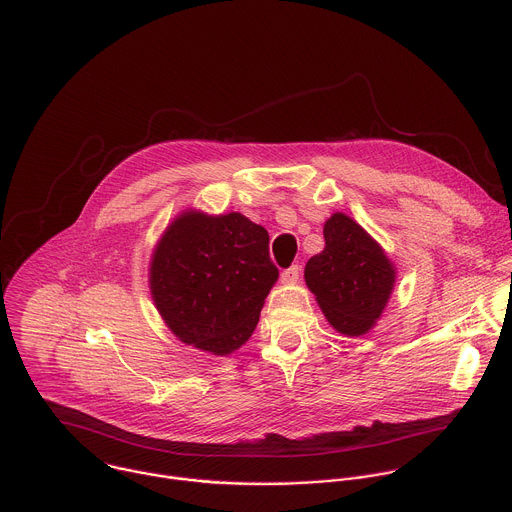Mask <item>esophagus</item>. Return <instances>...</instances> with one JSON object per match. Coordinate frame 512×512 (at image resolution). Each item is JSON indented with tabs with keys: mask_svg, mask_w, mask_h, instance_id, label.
Here are the masks:
<instances>
[{
	"mask_svg": "<svg viewBox=\"0 0 512 512\" xmlns=\"http://www.w3.org/2000/svg\"><path fill=\"white\" fill-rule=\"evenodd\" d=\"M299 280V266H290L288 270L282 272V282L284 284H295Z\"/></svg>",
	"mask_w": 512,
	"mask_h": 512,
	"instance_id": "esophagus-1",
	"label": "esophagus"
}]
</instances>
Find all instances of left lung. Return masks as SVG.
<instances>
[{"mask_svg": "<svg viewBox=\"0 0 512 512\" xmlns=\"http://www.w3.org/2000/svg\"><path fill=\"white\" fill-rule=\"evenodd\" d=\"M323 236L325 248L305 264V284L339 333L365 335L390 299L394 264L365 228L343 213L327 219Z\"/></svg>", "mask_w": 512, "mask_h": 512, "instance_id": "8db88e82", "label": "left lung"}]
</instances>
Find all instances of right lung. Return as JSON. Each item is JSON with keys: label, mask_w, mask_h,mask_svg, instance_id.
Returning a JSON list of instances; mask_svg holds the SVG:
<instances>
[{"label": "right lung", "mask_w": 512, "mask_h": 512, "mask_svg": "<svg viewBox=\"0 0 512 512\" xmlns=\"http://www.w3.org/2000/svg\"><path fill=\"white\" fill-rule=\"evenodd\" d=\"M270 236L240 213L185 211L151 254L153 303L179 341L213 355L240 349L278 280Z\"/></svg>", "instance_id": "right-lung-1"}]
</instances>
